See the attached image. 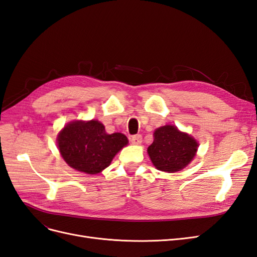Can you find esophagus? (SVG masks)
<instances>
[{
	"mask_svg": "<svg viewBox=\"0 0 257 257\" xmlns=\"http://www.w3.org/2000/svg\"><path fill=\"white\" fill-rule=\"evenodd\" d=\"M131 142H132V144H133V145H141L142 142H143V136L139 135V134L132 136Z\"/></svg>",
	"mask_w": 257,
	"mask_h": 257,
	"instance_id": "34e87169",
	"label": "esophagus"
}]
</instances>
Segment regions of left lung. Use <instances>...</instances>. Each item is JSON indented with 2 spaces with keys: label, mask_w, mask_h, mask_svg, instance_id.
I'll return each mask as SVG.
<instances>
[{
  "label": "left lung",
  "mask_w": 257,
  "mask_h": 257,
  "mask_svg": "<svg viewBox=\"0 0 257 257\" xmlns=\"http://www.w3.org/2000/svg\"><path fill=\"white\" fill-rule=\"evenodd\" d=\"M153 136V143L147 151L155 168L162 172H179L196 155L198 143L175 125L161 126L154 131Z\"/></svg>",
  "instance_id": "obj_1"
}]
</instances>
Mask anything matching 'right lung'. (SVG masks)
Listing matches in <instances>:
<instances>
[{
	"label": "right lung",
	"mask_w": 257,
	"mask_h": 257,
	"mask_svg": "<svg viewBox=\"0 0 257 257\" xmlns=\"http://www.w3.org/2000/svg\"><path fill=\"white\" fill-rule=\"evenodd\" d=\"M58 148L68 166L95 175L110 165L114 155L128 144L122 133L107 134L97 120L67 123L58 135Z\"/></svg>",
	"instance_id": "add662e5"
}]
</instances>
